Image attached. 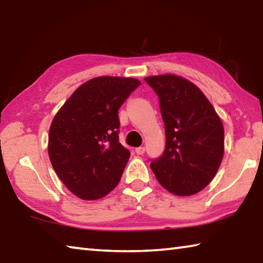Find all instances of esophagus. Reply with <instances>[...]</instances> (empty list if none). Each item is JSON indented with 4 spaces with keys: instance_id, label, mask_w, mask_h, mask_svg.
Masks as SVG:
<instances>
[{
    "instance_id": "1",
    "label": "esophagus",
    "mask_w": 263,
    "mask_h": 263,
    "mask_svg": "<svg viewBox=\"0 0 263 263\" xmlns=\"http://www.w3.org/2000/svg\"><path fill=\"white\" fill-rule=\"evenodd\" d=\"M136 153L138 155H142L145 153V147H138L136 148Z\"/></svg>"
}]
</instances>
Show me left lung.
Returning <instances> with one entry per match:
<instances>
[{
    "label": "left lung",
    "mask_w": 263,
    "mask_h": 263,
    "mask_svg": "<svg viewBox=\"0 0 263 263\" xmlns=\"http://www.w3.org/2000/svg\"><path fill=\"white\" fill-rule=\"evenodd\" d=\"M165 128V149L152 161L157 181L170 193L189 197L211 183L224 154V128L213 104L179 76H151Z\"/></svg>",
    "instance_id": "left-lung-1"
}]
</instances>
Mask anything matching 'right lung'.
<instances>
[{"label":"right lung","mask_w":263,"mask_h":263,"mask_svg":"<svg viewBox=\"0 0 263 263\" xmlns=\"http://www.w3.org/2000/svg\"><path fill=\"white\" fill-rule=\"evenodd\" d=\"M141 83L135 78L97 77L84 83L52 119L48 154L71 192L97 200L116 187L130 157L118 141V109Z\"/></svg>","instance_id":"1"}]
</instances>
